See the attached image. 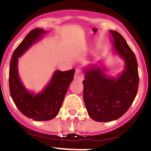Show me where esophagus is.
Here are the masks:
<instances>
[{
	"mask_svg": "<svg viewBox=\"0 0 151 151\" xmlns=\"http://www.w3.org/2000/svg\"><path fill=\"white\" fill-rule=\"evenodd\" d=\"M74 78L76 80H82L83 79V74L82 73L81 69H76V73H75Z\"/></svg>",
	"mask_w": 151,
	"mask_h": 151,
	"instance_id": "1",
	"label": "esophagus"
}]
</instances>
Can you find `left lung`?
<instances>
[{
	"label": "left lung",
	"mask_w": 151,
	"mask_h": 151,
	"mask_svg": "<svg viewBox=\"0 0 151 151\" xmlns=\"http://www.w3.org/2000/svg\"><path fill=\"white\" fill-rule=\"evenodd\" d=\"M110 32L114 51L125 61V69L116 78L108 76L106 68L97 64L84 69V102L89 116L97 122H110L123 116L135 98L139 82L134 52L119 33Z\"/></svg>",
	"instance_id": "8db88e82"
}]
</instances>
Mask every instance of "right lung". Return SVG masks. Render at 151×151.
I'll return each mask as SVG.
<instances>
[{
	"mask_svg": "<svg viewBox=\"0 0 151 151\" xmlns=\"http://www.w3.org/2000/svg\"><path fill=\"white\" fill-rule=\"evenodd\" d=\"M47 33L42 29L32 30L17 47L10 60L9 87L12 99L21 113L35 121H47L59 113L68 88L74 77L75 69L54 72L50 82L39 93L29 91L21 82L18 73V58Z\"/></svg>",
	"mask_w": 151,
	"mask_h": 151,
	"instance_id": "1",
	"label": "right lung"
}]
</instances>
